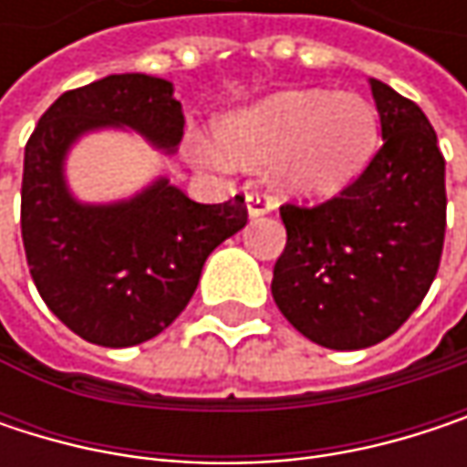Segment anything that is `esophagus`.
Returning <instances> with one entry per match:
<instances>
[{
	"instance_id": "34e87169",
	"label": "esophagus",
	"mask_w": 467,
	"mask_h": 467,
	"mask_svg": "<svg viewBox=\"0 0 467 467\" xmlns=\"http://www.w3.org/2000/svg\"><path fill=\"white\" fill-rule=\"evenodd\" d=\"M245 205H248V216H265V213H270L273 208H275V202H273V197L270 194H265V192H248L245 194Z\"/></svg>"
}]
</instances>
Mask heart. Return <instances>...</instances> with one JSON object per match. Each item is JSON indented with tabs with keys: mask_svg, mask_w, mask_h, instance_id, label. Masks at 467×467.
I'll return each mask as SVG.
<instances>
[{
	"mask_svg": "<svg viewBox=\"0 0 467 467\" xmlns=\"http://www.w3.org/2000/svg\"><path fill=\"white\" fill-rule=\"evenodd\" d=\"M234 153L281 159V178L300 192H335L368 161L376 113L357 94L286 91L224 124Z\"/></svg>",
	"mask_w": 467,
	"mask_h": 467,
	"instance_id": "heart-1",
	"label": "heart"
}]
</instances>
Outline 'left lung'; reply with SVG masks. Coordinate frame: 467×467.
<instances>
[{
    "instance_id": "obj_1",
    "label": "left lung",
    "mask_w": 467,
    "mask_h": 467,
    "mask_svg": "<svg viewBox=\"0 0 467 467\" xmlns=\"http://www.w3.org/2000/svg\"><path fill=\"white\" fill-rule=\"evenodd\" d=\"M381 148L335 197L281 205L286 245L273 300L308 340L351 351L389 337L417 311L441 265L446 161L417 102L370 80Z\"/></svg>"
}]
</instances>
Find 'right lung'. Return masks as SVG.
Wrapping results in <instances>:
<instances>
[{
  "label": "right lung",
  "mask_w": 467,
  "mask_h": 467,
  "mask_svg": "<svg viewBox=\"0 0 467 467\" xmlns=\"http://www.w3.org/2000/svg\"><path fill=\"white\" fill-rule=\"evenodd\" d=\"M132 127L172 150L183 135L172 83L140 72L64 91L24 153L21 237L46 306L88 343L124 348L159 335L192 300L211 251L245 227V200L202 205L167 181L130 202L80 205L64 153L88 130Z\"/></svg>",
  "instance_id": "add662e5"
}]
</instances>
